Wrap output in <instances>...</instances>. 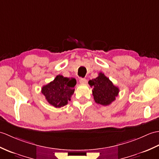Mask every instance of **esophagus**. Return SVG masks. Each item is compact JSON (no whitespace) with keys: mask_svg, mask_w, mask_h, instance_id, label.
Returning a JSON list of instances; mask_svg holds the SVG:
<instances>
[{"mask_svg":"<svg viewBox=\"0 0 159 159\" xmlns=\"http://www.w3.org/2000/svg\"><path fill=\"white\" fill-rule=\"evenodd\" d=\"M79 82H80V84H86V83H87V80L86 79L82 78V79H80L79 80Z\"/></svg>","mask_w":159,"mask_h":159,"instance_id":"obj_1","label":"esophagus"}]
</instances>
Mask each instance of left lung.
Listing matches in <instances>:
<instances>
[{
	"label": "left lung",
	"instance_id": "8db88e82",
	"mask_svg": "<svg viewBox=\"0 0 159 159\" xmlns=\"http://www.w3.org/2000/svg\"><path fill=\"white\" fill-rule=\"evenodd\" d=\"M89 84L93 88L92 93L95 102L103 106L110 105L119 93V89L102 72L99 73L97 78L89 81Z\"/></svg>",
	"mask_w": 159,
	"mask_h": 159
}]
</instances>
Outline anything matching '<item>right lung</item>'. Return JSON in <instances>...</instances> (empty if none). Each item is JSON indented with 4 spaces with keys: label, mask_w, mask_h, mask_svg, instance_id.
<instances>
[{
    "label": "right lung",
    "mask_w": 159,
    "mask_h": 159,
    "mask_svg": "<svg viewBox=\"0 0 159 159\" xmlns=\"http://www.w3.org/2000/svg\"><path fill=\"white\" fill-rule=\"evenodd\" d=\"M76 84L75 79L57 75L53 81L42 87L41 92L49 104L55 108H61L70 101Z\"/></svg>",
    "instance_id": "obj_1"
}]
</instances>
